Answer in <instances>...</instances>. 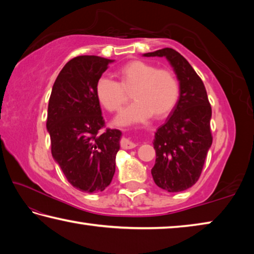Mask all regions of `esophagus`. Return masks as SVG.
Returning <instances> with one entry per match:
<instances>
[{
	"label": "esophagus",
	"mask_w": 254,
	"mask_h": 254,
	"mask_svg": "<svg viewBox=\"0 0 254 254\" xmlns=\"http://www.w3.org/2000/svg\"><path fill=\"white\" fill-rule=\"evenodd\" d=\"M135 145L136 144L133 142V141H131L130 139H127V137H124V139H122L121 141V147L123 149H133Z\"/></svg>",
	"instance_id": "esophagus-1"
}]
</instances>
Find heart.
<instances>
[{"label":"heart","instance_id":"b5f03b06","mask_svg":"<svg viewBox=\"0 0 254 254\" xmlns=\"http://www.w3.org/2000/svg\"><path fill=\"white\" fill-rule=\"evenodd\" d=\"M120 83L107 77L97 80V100L109 112H119L127 104L130 94L134 102L115 119L118 126L142 123L152 117L163 119L176 105L179 83L174 71L157 68L143 60H131L119 68Z\"/></svg>","mask_w":254,"mask_h":254}]
</instances>
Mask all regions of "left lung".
Returning a JSON list of instances; mask_svg holds the SVG:
<instances>
[{"label": "left lung", "instance_id": "8db88e82", "mask_svg": "<svg viewBox=\"0 0 254 254\" xmlns=\"http://www.w3.org/2000/svg\"><path fill=\"white\" fill-rule=\"evenodd\" d=\"M165 57L179 81V98L165 124L154 133V183L169 192L186 190L198 180L212 145V107L204 83L178 51L163 48L143 54Z\"/></svg>", "mask_w": 254, "mask_h": 254}]
</instances>
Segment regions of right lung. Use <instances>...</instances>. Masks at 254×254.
Listing matches in <instances>:
<instances>
[{"mask_svg": "<svg viewBox=\"0 0 254 254\" xmlns=\"http://www.w3.org/2000/svg\"><path fill=\"white\" fill-rule=\"evenodd\" d=\"M98 56L69 60L56 79L49 98L47 130L54 160L72 186L85 192L103 191L115 173V158L122 132L102 131L95 87L109 64Z\"/></svg>", "mask_w": 254, "mask_h": 254, "instance_id": "obj_1", "label": "right lung"}]
</instances>
